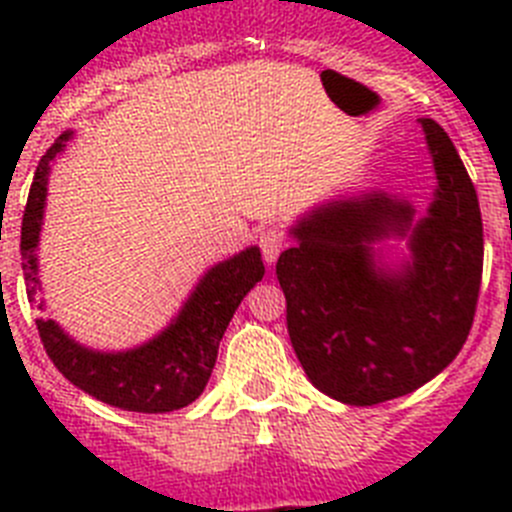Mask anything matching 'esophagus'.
<instances>
[{
    "label": "esophagus",
    "instance_id": "obj_1",
    "mask_svg": "<svg viewBox=\"0 0 512 512\" xmlns=\"http://www.w3.org/2000/svg\"><path fill=\"white\" fill-rule=\"evenodd\" d=\"M259 246L266 264H274L279 253L284 251V246H287V235H284V230L279 228H269L259 235Z\"/></svg>",
    "mask_w": 512,
    "mask_h": 512
}]
</instances>
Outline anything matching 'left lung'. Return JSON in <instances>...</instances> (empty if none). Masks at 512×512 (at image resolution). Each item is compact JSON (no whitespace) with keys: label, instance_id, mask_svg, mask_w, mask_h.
<instances>
[{"label":"left lung","instance_id":"8db88e82","mask_svg":"<svg viewBox=\"0 0 512 512\" xmlns=\"http://www.w3.org/2000/svg\"><path fill=\"white\" fill-rule=\"evenodd\" d=\"M418 122L438 179L425 215L387 192L330 200L289 228L295 246L277 261L297 359L343 405H379L431 382L456 359L477 310V192L446 130ZM390 237L409 241L402 265L383 261Z\"/></svg>","mask_w":512,"mask_h":512}]
</instances>
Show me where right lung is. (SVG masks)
<instances>
[{
	"instance_id": "right-lung-1",
	"label": "right lung",
	"mask_w": 512,
	"mask_h": 512,
	"mask_svg": "<svg viewBox=\"0 0 512 512\" xmlns=\"http://www.w3.org/2000/svg\"><path fill=\"white\" fill-rule=\"evenodd\" d=\"M71 133H63L53 143L35 169L33 187L27 194L22 215V271H25L27 297L35 302L40 292L38 241L43 228L45 194L53 158L66 148ZM264 277V261L256 246L235 253L205 271L179 315L158 336L128 351H94L81 346L56 320L38 318L40 341L58 372L79 390L112 408L133 413H171L187 408L207 387L215 369L217 346L223 341L233 312L253 284ZM38 310H45L38 302Z\"/></svg>"
}]
</instances>
